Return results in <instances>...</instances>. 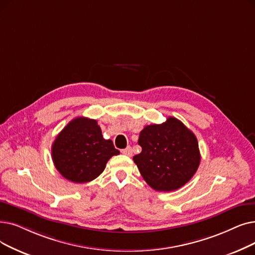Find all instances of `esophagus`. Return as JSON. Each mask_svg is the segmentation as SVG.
I'll return each instance as SVG.
<instances>
[{
  "label": "esophagus",
  "mask_w": 255,
  "mask_h": 255,
  "mask_svg": "<svg viewBox=\"0 0 255 255\" xmlns=\"http://www.w3.org/2000/svg\"><path fill=\"white\" fill-rule=\"evenodd\" d=\"M121 152L123 153L124 155H127V156H131V155H132V149H131V147H127L126 149H123Z\"/></svg>",
  "instance_id": "34e87169"
}]
</instances>
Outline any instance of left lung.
I'll return each mask as SVG.
<instances>
[{
	"instance_id": "8db88e82",
	"label": "left lung",
	"mask_w": 255,
	"mask_h": 255,
	"mask_svg": "<svg viewBox=\"0 0 255 255\" xmlns=\"http://www.w3.org/2000/svg\"><path fill=\"white\" fill-rule=\"evenodd\" d=\"M141 152L133 160L153 190L180 189L195 175L200 163L198 140L182 122L170 117L162 124L143 128L138 137Z\"/></svg>"
}]
</instances>
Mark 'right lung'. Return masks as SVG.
<instances>
[{
	"label": "right lung",
	"instance_id": "right-lung-1",
	"mask_svg": "<svg viewBox=\"0 0 255 255\" xmlns=\"http://www.w3.org/2000/svg\"><path fill=\"white\" fill-rule=\"evenodd\" d=\"M120 154L102 135L97 121L84 117L72 120L55 138L52 159L55 168L75 183L90 182L100 175L107 161Z\"/></svg>",
	"mask_w": 255,
	"mask_h": 255
}]
</instances>
